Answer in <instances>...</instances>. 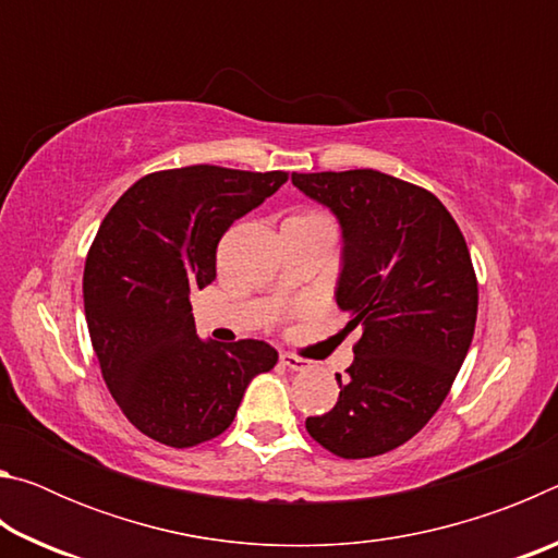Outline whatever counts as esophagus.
<instances>
[{
    "instance_id": "34e87169",
    "label": "esophagus",
    "mask_w": 558,
    "mask_h": 558,
    "mask_svg": "<svg viewBox=\"0 0 558 558\" xmlns=\"http://www.w3.org/2000/svg\"><path fill=\"white\" fill-rule=\"evenodd\" d=\"M280 364L288 366L290 372H302V369H307V366H310L305 359H300L295 354H280Z\"/></svg>"
}]
</instances>
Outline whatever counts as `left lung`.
I'll return each mask as SVG.
<instances>
[{
    "label": "left lung",
    "mask_w": 558,
    "mask_h": 558,
    "mask_svg": "<svg viewBox=\"0 0 558 558\" xmlns=\"http://www.w3.org/2000/svg\"><path fill=\"white\" fill-rule=\"evenodd\" d=\"M342 229L337 307L362 327L332 411L305 428L339 458L384 456L446 401L475 335L477 278L456 219L426 189L376 169L292 172Z\"/></svg>",
    "instance_id": "8db88e82"
}]
</instances>
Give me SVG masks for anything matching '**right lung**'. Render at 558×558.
<instances>
[{"label": "right lung", "instance_id": "right-lung-1", "mask_svg": "<svg viewBox=\"0 0 558 558\" xmlns=\"http://www.w3.org/2000/svg\"><path fill=\"white\" fill-rule=\"evenodd\" d=\"M286 182V172L167 169L132 184L102 219L83 272L90 342L112 399L153 440L192 448L221 436L253 376L276 366L260 339L196 337L189 295L216 278L229 226Z\"/></svg>", "mask_w": 558, "mask_h": 558}]
</instances>
